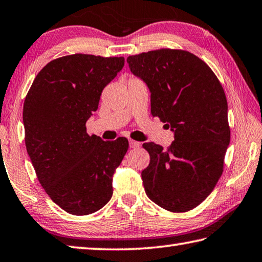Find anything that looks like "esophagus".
Returning <instances> with one entry per match:
<instances>
[{
  "label": "esophagus",
  "instance_id": "obj_1",
  "mask_svg": "<svg viewBox=\"0 0 262 262\" xmlns=\"http://www.w3.org/2000/svg\"><path fill=\"white\" fill-rule=\"evenodd\" d=\"M129 145H130V148H138V147L140 146V142L135 141V140H130L129 141Z\"/></svg>",
  "mask_w": 262,
  "mask_h": 262
}]
</instances>
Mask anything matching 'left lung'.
<instances>
[{"label": "left lung", "instance_id": "8db88e82", "mask_svg": "<svg viewBox=\"0 0 262 262\" xmlns=\"http://www.w3.org/2000/svg\"><path fill=\"white\" fill-rule=\"evenodd\" d=\"M150 92V112L171 127L169 149L142 147L150 162L141 172L147 196L161 208L186 212L200 205L223 173L230 140L228 105L220 82L195 54L162 49L126 59Z\"/></svg>", "mask_w": 262, "mask_h": 262}]
</instances>
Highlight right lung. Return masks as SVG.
Returning a JSON list of instances; mask_svg holds the SVG:
<instances>
[{"label":"right lung","instance_id":"obj_1","mask_svg":"<svg viewBox=\"0 0 262 262\" xmlns=\"http://www.w3.org/2000/svg\"><path fill=\"white\" fill-rule=\"evenodd\" d=\"M124 61L82 53L54 59L37 74L25 99L29 159L47 194L71 214H91L112 199L113 176L129 142L90 137L85 123Z\"/></svg>","mask_w":262,"mask_h":262}]
</instances>
